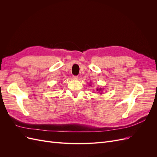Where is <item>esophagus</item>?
Returning <instances> with one entry per match:
<instances>
[{
    "label": "esophagus",
    "instance_id": "34e87169",
    "mask_svg": "<svg viewBox=\"0 0 157 157\" xmlns=\"http://www.w3.org/2000/svg\"><path fill=\"white\" fill-rule=\"evenodd\" d=\"M73 78L74 80H78V76H73Z\"/></svg>",
    "mask_w": 157,
    "mask_h": 157
}]
</instances>
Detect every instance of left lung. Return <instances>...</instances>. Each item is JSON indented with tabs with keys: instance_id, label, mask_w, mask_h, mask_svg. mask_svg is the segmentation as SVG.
Instances as JSON below:
<instances>
[{
	"instance_id": "8db88e82",
	"label": "left lung",
	"mask_w": 157,
	"mask_h": 157,
	"mask_svg": "<svg viewBox=\"0 0 157 157\" xmlns=\"http://www.w3.org/2000/svg\"><path fill=\"white\" fill-rule=\"evenodd\" d=\"M96 90L98 92H102V88H97Z\"/></svg>"
}]
</instances>
